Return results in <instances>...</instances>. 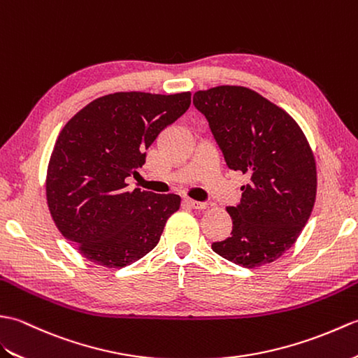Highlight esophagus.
I'll use <instances>...</instances> for the list:
<instances>
[{
	"instance_id": "34e87169",
	"label": "esophagus",
	"mask_w": 358,
	"mask_h": 358,
	"mask_svg": "<svg viewBox=\"0 0 358 358\" xmlns=\"http://www.w3.org/2000/svg\"><path fill=\"white\" fill-rule=\"evenodd\" d=\"M185 203L188 206H192V208H194V210H203V208H206V203L205 202H197V201H193V199H185Z\"/></svg>"
}]
</instances>
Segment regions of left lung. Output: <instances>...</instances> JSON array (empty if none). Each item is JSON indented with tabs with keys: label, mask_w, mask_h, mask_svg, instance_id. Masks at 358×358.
<instances>
[{
	"label": "left lung",
	"mask_w": 358,
	"mask_h": 358,
	"mask_svg": "<svg viewBox=\"0 0 358 358\" xmlns=\"http://www.w3.org/2000/svg\"><path fill=\"white\" fill-rule=\"evenodd\" d=\"M193 104L208 121L228 169L248 178L241 202L227 208L231 236L214 242L213 251L245 268L274 262L297 241L315 201V161L303 131L246 87L197 92Z\"/></svg>",
	"instance_id": "left-lung-1"
}]
</instances>
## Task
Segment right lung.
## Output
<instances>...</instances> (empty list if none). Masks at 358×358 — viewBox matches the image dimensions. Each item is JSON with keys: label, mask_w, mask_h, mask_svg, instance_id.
I'll use <instances>...</instances> for the list:
<instances>
[{"label": "right lung", "mask_w": 358, "mask_h": 358, "mask_svg": "<svg viewBox=\"0 0 358 358\" xmlns=\"http://www.w3.org/2000/svg\"><path fill=\"white\" fill-rule=\"evenodd\" d=\"M192 94L119 92L90 102L61 130L47 169V203L61 234L84 257L122 268L157 245L178 194L134 188L157 134L184 115Z\"/></svg>", "instance_id": "add662e5"}]
</instances>
